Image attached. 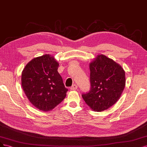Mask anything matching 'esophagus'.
<instances>
[{
  "instance_id": "obj_1",
  "label": "esophagus",
  "mask_w": 147,
  "mask_h": 147,
  "mask_svg": "<svg viewBox=\"0 0 147 147\" xmlns=\"http://www.w3.org/2000/svg\"><path fill=\"white\" fill-rule=\"evenodd\" d=\"M78 88V86H76V84L73 85V86L70 87V90H76Z\"/></svg>"
}]
</instances>
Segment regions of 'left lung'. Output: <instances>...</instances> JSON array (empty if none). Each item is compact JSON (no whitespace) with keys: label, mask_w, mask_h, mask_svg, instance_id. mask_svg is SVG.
<instances>
[{"label":"left lung","mask_w":147,"mask_h":147,"mask_svg":"<svg viewBox=\"0 0 147 147\" xmlns=\"http://www.w3.org/2000/svg\"><path fill=\"white\" fill-rule=\"evenodd\" d=\"M90 90L82 96L94 112H102L120 99L125 87V72L121 65L103 54L89 64Z\"/></svg>","instance_id":"obj_1"}]
</instances>
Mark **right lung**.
I'll list each match as a JSON object with an SVG mask.
<instances>
[{"label":"right lung","instance_id":"1","mask_svg":"<svg viewBox=\"0 0 147 147\" xmlns=\"http://www.w3.org/2000/svg\"><path fill=\"white\" fill-rule=\"evenodd\" d=\"M54 57L45 54L31 60L23 69L21 85L29 101L39 110L48 112L67 96Z\"/></svg>","mask_w":147,"mask_h":147}]
</instances>
